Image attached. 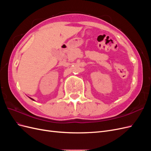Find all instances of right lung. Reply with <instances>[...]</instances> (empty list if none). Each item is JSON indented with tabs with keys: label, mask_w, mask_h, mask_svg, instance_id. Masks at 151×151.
Segmentation results:
<instances>
[{
	"label": "right lung",
	"mask_w": 151,
	"mask_h": 151,
	"mask_svg": "<svg viewBox=\"0 0 151 151\" xmlns=\"http://www.w3.org/2000/svg\"><path fill=\"white\" fill-rule=\"evenodd\" d=\"M30 98V99H31L32 100H34V99H32V98Z\"/></svg>",
	"instance_id": "add662e5"
}]
</instances>
